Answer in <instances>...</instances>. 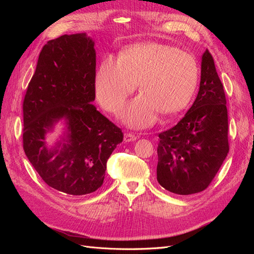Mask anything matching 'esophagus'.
<instances>
[{
  "label": "esophagus",
  "mask_w": 254,
  "mask_h": 254,
  "mask_svg": "<svg viewBox=\"0 0 254 254\" xmlns=\"http://www.w3.org/2000/svg\"><path fill=\"white\" fill-rule=\"evenodd\" d=\"M137 139V136L131 132H126L124 134V141L125 142H133Z\"/></svg>",
  "instance_id": "34e87169"
}]
</instances>
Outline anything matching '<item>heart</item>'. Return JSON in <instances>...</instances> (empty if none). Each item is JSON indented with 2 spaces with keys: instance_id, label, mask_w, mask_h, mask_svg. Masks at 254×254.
Segmentation results:
<instances>
[{
  "instance_id": "obj_1",
  "label": "heart",
  "mask_w": 254,
  "mask_h": 254,
  "mask_svg": "<svg viewBox=\"0 0 254 254\" xmlns=\"http://www.w3.org/2000/svg\"><path fill=\"white\" fill-rule=\"evenodd\" d=\"M200 77L197 59L191 54L157 42L130 45L118 61L108 57L98 65L94 87L98 102L110 112L119 111L137 88L141 94L122 114L132 128L152 125L159 112L173 117L193 99Z\"/></svg>"
}]
</instances>
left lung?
Returning <instances> with one entry per match:
<instances>
[{
  "label": "left lung",
  "mask_w": 254,
  "mask_h": 254,
  "mask_svg": "<svg viewBox=\"0 0 254 254\" xmlns=\"http://www.w3.org/2000/svg\"><path fill=\"white\" fill-rule=\"evenodd\" d=\"M226 105L224 87L206 50L194 104L178 124L159 133L157 180L161 187L190 195L210 186L229 152Z\"/></svg>",
  "instance_id": "8db88e82"
}]
</instances>
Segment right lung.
Masks as SVG:
<instances>
[{"label": "right lung", "instance_id": "obj_1", "mask_svg": "<svg viewBox=\"0 0 254 254\" xmlns=\"http://www.w3.org/2000/svg\"><path fill=\"white\" fill-rule=\"evenodd\" d=\"M96 53L86 33L64 35L42 48L23 102V148L49 187L81 196L102 187L107 161L122 143L121 128L96 110ZM58 121L66 132L55 145Z\"/></svg>", "mask_w": 254, "mask_h": 254}]
</instances>
